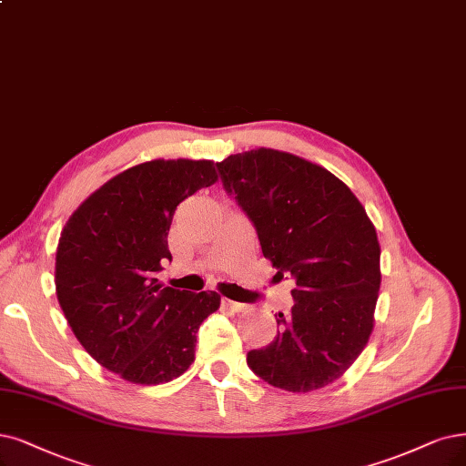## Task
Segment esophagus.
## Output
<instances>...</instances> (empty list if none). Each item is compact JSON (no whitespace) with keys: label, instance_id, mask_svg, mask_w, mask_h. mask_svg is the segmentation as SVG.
<instances>
[{"label":"esophagus","instance_id":"34e87169","mask_svg":"<svg viewBox=\"0 0 466 466\" xmlns=\"http://www.w3.org/2000/svg\"><path fill=\"white\" fill-rule=\"evenodd\" d=\"M222 307L228 309V311H232V313L246 311V305L244 303H238V301H232V299H222Z\"/></svg>","mask_w":466,"mask_h":466}]
</instances>
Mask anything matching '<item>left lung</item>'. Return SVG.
<instances>
[{"label":"left lung","instance_id":"obj_1","mask_svg":"<svg viewBox=\"0 0 466 466\" xmlns=\"http://www.w3.org/2000/svg\"><path fill=\"white\" fill-rule=\"evenodd\" d=\"M255 224L277 277L296 280L294 307L267 348L248 353L265 382L307 393L336 382L367 348L380 291V244L365 207L324 167L270 147L217 163Z\"/></svg>","mask_w":466,"mask_h":466}]
</instances>
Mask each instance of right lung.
<instances>
[{"instance_id": "right-lung-1", "label": "right lung", "mask_w": 466, "mask_h": 466, "mask_svg": "<svg viewBox=\"0 0 466 466\" xmlns=\"http://www.w3.org/2000/svg\"><path fill=\"white\" fill-rule=\"evenodd\" d=\"M218 180L213 161L153 159L97 187L68 217L56 255V294L73 334L101 367L130 384L175 380L196 359L199 324L217 291L161 284L172 259L177 205Z\"/></svg>"}]
</instances>
